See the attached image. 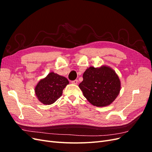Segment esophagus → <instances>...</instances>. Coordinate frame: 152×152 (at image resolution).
I'll list each match as a JSON object with an SVG mask.
<instances>
[{
	"mask_svg": "<svg viewBox=\"0 0 152 152\" xmlns=\"http://www.w3.org/2000/svg\"><path fill=\"white\" fill-rule=\"evenodd\" d=\"M72 83L73 84H75V85H77L78 84V80H73L72 81Z\"/></svg>",
	"mask_w": 152,
	"mask_h": 152,
	"instance_id": "1",
	"label": "esophagus"
}]
</instances>
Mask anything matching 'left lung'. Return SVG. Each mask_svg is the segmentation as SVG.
<instances>
[{
	"label": "left lung",
	"instance_id": "left-lung-1",
	"mask_svg": "<svg viewBox=\"0 0 152 152\" xmlns=\"http://www.w3.org/2000/svg\"><path fill=\"white\" fill-rule=\"evenodd\" d=\"M84 97L94 106L107 107L112 104L120 93L121 83L118 75L107 65L90 66L83 74L79 85Z\"/></svg>",
	"mask_w": 152,
	"mask_h": 152
}]
</instances>
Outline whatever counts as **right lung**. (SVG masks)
<instances>
[{
	"label": "right lung",
	"mask_w": 152,
	"mask_h": 152,
	"mask_svg": "<svg viewBox=\"0 0 152 152\" xmlns=\"http://www.w3.org/2000/svg\"><path fill=\"white\" fill-rule=\"evenodd\" d=\"M69 84L66 77L52 72L40 79L35 87L38 100L44 104H51L60 98L63 90Z\"/></svg>",
	"instance_id": "right-lung-1"
}]
</instances>
